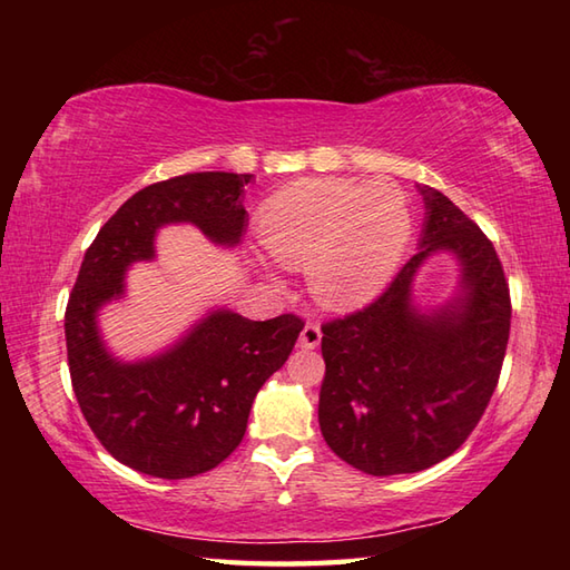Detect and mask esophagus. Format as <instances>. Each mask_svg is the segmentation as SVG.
I'll use <instances>...</instances> for the list:
<instances>
[{
    "mask_svg": "<svg viewBox=\"0 0 570 570\" xmlns=\"http://www.w3.org/2000/svg\"><path fill=\"white\" fill-rule=\"evenodd\" d=\"M321 325L318 323H306L304 331H301V337H298V345L304 350H313L321 345Z\"/></svg>",
    "mask_w": 570,
    "mask_h": 570,
    "instance_id": "1",
    "label": "esophagus"
}]
</instances>
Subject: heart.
<instances>
[{
	"mask_svg": "<svg viewBox=\"0 0 570 570\" xmlns=\"http://www.w3.org/2000/svg\"><path fill=\"white\" fill-rule=\"evenodd\" d=\"M259 235L278 264L306 266L311 294L323 306L355 308L394 276L411 210L402 188L386 178H306L266 200Z\"/></svg>",
	"mask_w": 570,
	"mask_h": 570,
	"instance_id": "heart-1",
	"label": "heart"
}]
</instances>
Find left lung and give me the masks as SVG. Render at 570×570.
Returning <instances> with one entry per match:
<instances>
[{"label": "left lung", "mask_w": 570, "mask_h": 570, "mask_svg": "<svg viewBox=\"0 0 570 570\" xmlns=\"http://www.w3.org/2000/svg\"><path fill=\"white\" fill-rule=\"evenodd\" d=\"M419 190V252L367 308L323 325L321 433L337 458L377 478L426 470L465 443L510 341V286L492 242L443 193ZM439 250L461 266L459 292L421 312L413 278Z\"/></svg>", "instance_id": "8db88e82"}]
</instances>
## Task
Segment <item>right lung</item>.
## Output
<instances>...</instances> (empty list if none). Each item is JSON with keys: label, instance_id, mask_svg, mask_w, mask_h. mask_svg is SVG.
I'll return each mask as SVG.
<instances>
[{"label": "right lung", "instance_id": "add662e5", "mask_svg": "<svg viewBox=\"0 0 570 570\" xmlns=\"http://www.w3.org/2000/svg\"><path fill=\"white\" fill-rule=\"evenodd\" d=\"M252 174L203 171L135 193L85 252L66 308L72 392L98 441L144 475L184 480L208 472L239 445L254 396L292 355L304 321L284 313L249 321L215 308L164 353L122 362L107 350L98 313L125 296V274L156 257L164 225L188 223L215 245L237 247Z\"/></svg>", "mask_w": 570, "mask_h": 570}]
</instances>
